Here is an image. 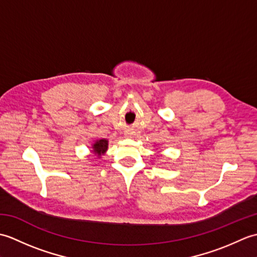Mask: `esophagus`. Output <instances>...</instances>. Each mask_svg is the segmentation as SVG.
<instances>
[{
  "label": "esophagus",
  "mask_w": 257,
  "mask_h": 257,
  "mask_svg": "<svg viewBox=\"0 0 257 257\" xmlns=\"http://www.w3.org/2000/svg\"><path fill=\"white\" fill-rule=\"evenodd\" d=\"M127 135V137H130V138H133V136H134V133H127L125 134Z\"/></svg>",
  "instance_id": "obj_1"
}]
</instances>
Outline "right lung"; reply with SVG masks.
<instances>
[{
  "label": "right lung",
  "instance_id": "obj_1",
  "mask_svg": "<svg viewBox=\"0 0 257 257\" xmlns=\"http://www.w3.org/2000/svg\"><path fill=\"white\" fill-rule=\"evenodd\" d=\"M108 149V140L107 139H97L91 145V152L94 154L97 158H101L106 154Z\"/></svg>",
  "mask_w": 257,
  "mask_h": 257
}]
</instances>
